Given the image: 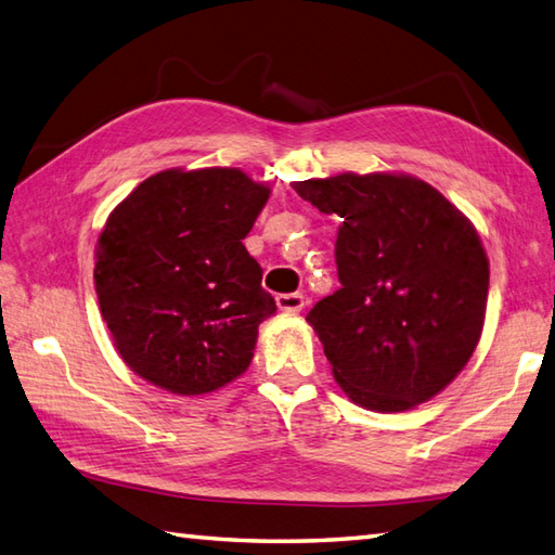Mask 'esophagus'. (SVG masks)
<instances>
[{
    "label": "esophagus",
    "mask_w": 555,
    "mask_h": 555,
    "mask_svg": "<svg viewBox=\"0 0 555 555\" xmlns=\"http://www.w3.org/2000/svg\"><path fill=\"white\" fill-rule=\"evenodd\" d=\"M275 301H278V309L282 313H299L304 306H306L304 294H297V292H294V294H280Z\"/></svg>",
    "instance_id": "esophagus-1"
}]
</instances>
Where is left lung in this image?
I'll return each instance as SVG.
<instances>
[{
  "label": "left lung",
  "instance_id": "obj_1",
  "mask_svg": "<svg viewBox=\"0 0 555 555\" xmlns=\"http://www.w3.org/2000/svg\"><path fill=\"white\" fill-rule=\"evenodd\" d=\"M339 216L341 287L306 315L337 385L367 411L401 413L451 385L482 337L489 258L444 194L405 173L292 182Z\"/></svg>",
  "mask_w": 555,
  "mask_h": 555
}]
</instances>
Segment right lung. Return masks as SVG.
Returning a JSON list of instances; mask_svg holds the SVG:
<instances>
[{"instance_id": "obj_1", "label": "right lung", "mask_w": 555, "mask_h": 555, "mask_svg": "<svg viewBox=\"0 0 555 555\" xmlns=\"http://www.w3.org/2000/svg\"><path fill=\"white\" fill-rule=\"evenodd\" d=\"M270 196L240 168H168L140 182L96 240L94 287L132 373L202 397L249 367L275 299L242 240Z\"/></svg>"}]
</instances>
